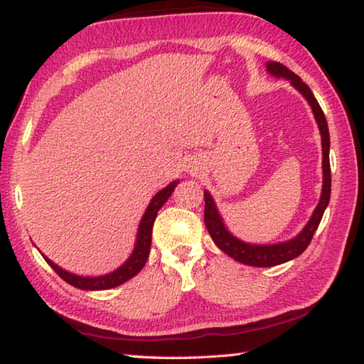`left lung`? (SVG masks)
<instances>
[{"instance_id": "left-lung-1", "label": "left lung", "mask_w": 364, "mask_h": 364, "mask_svg": "<svg viewBox=\"0 0 364 364\" xmlns=\"http://www.w3.org/2000/svg\"><path fill=\"white\" fill-rule=\"evenodd\" d=\"M267 70L271 75L278 78H286L291 80L294 88H297L301 95H304L308 104L311 106L313 115H315L319 133H321V144H323V191H321V199H319L318 205L313 212L310 221H308L306 226L301 230L297 236L291 241L279 242V244H271V245H262V244H247L241 241V239L234 237L232 234L226 230L223 223V218L217 210V205H215V200L208 191L204 193V200H205V210H204V221L208 230V234L213 239V242L218 245V247L225 252L226 255H230L236 262H241L244 264H250V267H276V264L286 263L292 258L299 257L304 254L305 249L310 245L313 234H315L316 228L321 223L323 213L326 207L329 204L331 199V164H329V128L328 122H326V117L323 109L319 107L316 97L313 96L311 90L308 88V85L301 82L299 75H295L292 70H289L286 65L279 63H267Z\"/></svg>"}]
</instances>
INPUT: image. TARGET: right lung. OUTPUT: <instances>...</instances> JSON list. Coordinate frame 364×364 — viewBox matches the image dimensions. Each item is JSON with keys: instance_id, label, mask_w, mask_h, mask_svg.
<instances>
[{"instance_id": "add662e5", "label": "right lung", "mask_w": 364, "mask_h": 364, "mask_svg": "<svg viewBox=\"0 0 364 364\" xmlns=\"http://www.w3.org/2000/svg\"><path fill=\"white\" fill-rule=\"evenodd\" d=\"M176 184H178V180L170 183L167 188L159 191V193L152 197V200L149 202V205H147L143 218H141V223L138 228L136 244H134L132 255L128 257V260L123 263L122 267L112 271V273H107L104 276H95V278H90V276H78V274L69 273V271H65L60 267H58L56 263H53L45 255L43 257H45V260L51 264V268L56 271L60 278L77 289H83V291H106V289H112V287L123 284V282L132 279L133 276H136L146 264L147 257H149V250H151L154 221H156L157 212L162 208V205L168 200V197L175 191Z\"/></svg>"}]
</instances>
